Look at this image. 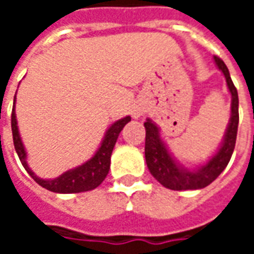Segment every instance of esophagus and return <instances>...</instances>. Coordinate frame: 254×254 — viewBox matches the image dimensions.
Listing matches in <instances>:
<instances>
[{
	"label": "esophagus",
	"instance_id": "1",
	"mask_svg": "<svg viewBox=\"0 0 254 254\" xmlns=\"http://www.w3.org/2000/svg\"><path fill=\"white\" fill-rule=\"evenodd\" d=\"M141 114H143V110H141V109H134V110H133V117H134V118H138Z\"/></svg>",
	"mask_w": 254,
	"mask_h": 254
}]
</instances>
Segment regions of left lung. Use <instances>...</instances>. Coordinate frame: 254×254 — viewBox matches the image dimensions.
Listing matches in <instances>:
<instances>
[{"label":"left lung","mask_w":254,"mask_h":254,"mask_svg":"<svg viewBox=\"0 0 254 254\" xmlns=\"http://www.w3.org/2000/svg\"><path fill=\"white\" fill-rule=\"evenodd\" d=\"M215 58L218 67L223 72L226 83L231 94V117H230L229 127L226 129L223 141L218 152L211 159L197 170H188L185 167L177 165V162L166 148L165 143L162 141L159 127L155 125L151 120L144 122L145 127V162L148 166L151 174L165 188L171 190H196L208 187L213 182L220 173L229 165L231 155L234 151L237 130H238V92L235 88L233 80L230 77L229 69L226 64L219 57Z\"/></svg>","instance_id":"1"}]
</instances>
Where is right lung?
Wrapping results in <instances>:
<instances>
[{
  "label": "right lung",
  "mask_w": 254,
  "mask_h": 254,
  "mask_svg": "<svg viewBox=\"0 0 254 254\" xmlns=\"http://www.w3.org/2000/svg\"><path fill=\"white\" fill-rule=\"evenodd\" d=\"M16 99V96H14ZM130 121V117H125L122 120H118L113 125H111L105 134V138L100 144L99 149L96 151V154L87 160L84 165L74 167L72 170L65 171L54 180H42L39 177L34 174V171L31 170L28 165H27V154H25L24 145L21 143L20 138L19 129H17V121H16V113H14V106L12 110V134H13V144L14 149L19 155V159L21 165L24 166L27 173L30 174L35 182H38L41 187L50 191H56V193H80V191H88L99 187L103 182L106 176L109 174L110 170V158L113 148L116 145V141L120 133L127 125V122Z\"/></svg>",
  "instance_id": "obj_1"
}]
</instances>
